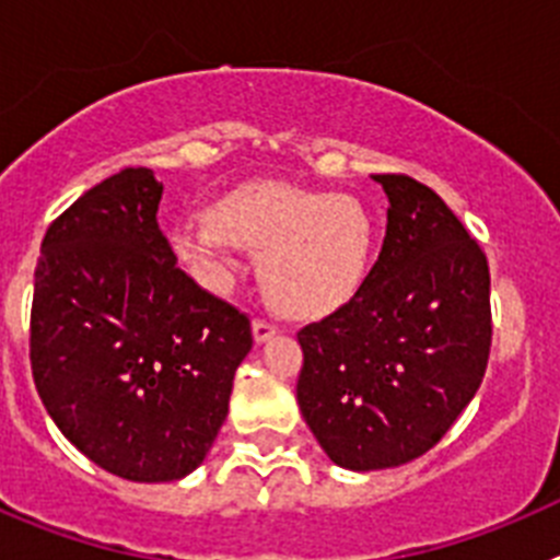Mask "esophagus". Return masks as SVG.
<instances>
[{"mask_svg":"<svg viewBox=\"0 0 560 560\" xmlns=\"http://www.w3.org/2000/svg\"><path fill=\"white\" fill-rule=\"evenodd\" d=\"M275 334H277L275 325L264 323V319H255V323H252V336H255L257 345H266L269 339H275Z\"/></svg>","mask_w":560,"mask_h":560,"instance_id":"34e87169","label":"esophagus"}]
</instances>
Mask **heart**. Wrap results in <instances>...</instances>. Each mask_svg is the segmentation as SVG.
<instances>
[{"label":"heart","instance_id":"heart-1","mask_svg":"<svg viewBox=\"0 0 560 560\" xmlns=\"http://www.w3.org/2000/svg\"><path fill=\"white\" fill-rule=\"evenodd\" d=\"M173 255L210 291H226L237 249L260 252L257 277L280 314L316 319L350 303L373 257V219L359 199L285 182H246L210 215L185 212L167 230Z\"/></svg>","mask_w":560,"mask_h":560}]
</instances>
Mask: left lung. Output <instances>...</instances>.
<instances>
[{"mask_svg": "<svg viewBox=\"0 0 560 560\" xmlns=\"http://www.w3.org/2000/svg\"><path fill=\"white\" fill-rule=\"evenodd\" d=\"M384 246L348 305L300 330L296 404L323 452L348 471L412 463L452 429L491 350L482 249L427 185L378 173Z\"/></svg>", "mask_w": 560, "mask_h": 560, "instance_id": "left-lung-1", "label": "left lung"}]
</instances>
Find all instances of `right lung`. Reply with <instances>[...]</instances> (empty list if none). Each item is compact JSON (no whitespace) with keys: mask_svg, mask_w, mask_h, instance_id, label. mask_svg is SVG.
Returning a JSON list of instances; mask_svg holds the SVG:
<instances>
[{"mask_svg":"<svg viewBox=\"0 0 560 560\" xmlns=\"http://www.w3.org/2000/svg\"><path fill=\"white\" fill-rule=\"evenodd\" d=\"M160 199L148 167L83 192L44 235L30 316L44 409L78 452L131 482L205 463L252 350L249 319L179 269Z\"/></svg>","mask_w":560,"mask_h":560,"instance_id":"obj_1","label":"right lung"}]
</instances>
